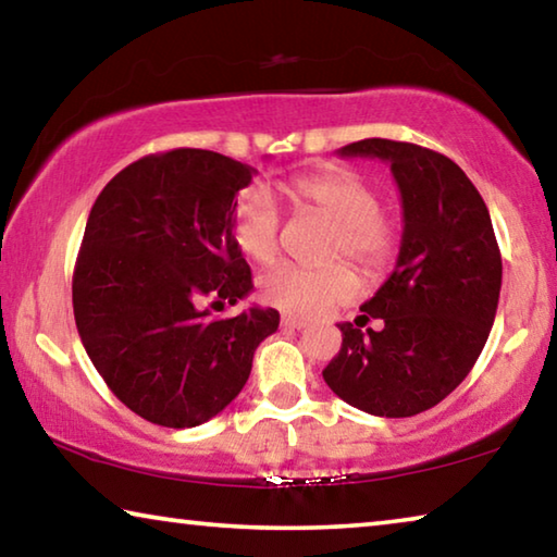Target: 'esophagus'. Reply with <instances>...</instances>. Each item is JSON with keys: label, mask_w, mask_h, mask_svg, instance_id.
<instances>
[{"label": "esophagus", "mask_w": 557, "mask_h": 557, "mask_svg": "<svg viewBox=\"0 0 557 557\" xmlns=\"http://www.w3.org/2000/svg\"><path fill=\"white\" fill-rule=\"evenodd\" d=\"M280 324L285 326V329H305L309 322L307 319H301V317H292V314H285L280 319Z\"/></svg>", "instance_id": "34e87169"}]
</instances>
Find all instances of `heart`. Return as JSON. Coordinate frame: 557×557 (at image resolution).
Masks as SVG:
<instances>
[{
  "label": "heart",
  "instance_id": "b5f03b06",
  "mask_svg": "<svg viewBox=\"0 0 557 557\" xmlns=\"http://www.w3.org/2000/svg\"><path fill=\"white\" fill-rule=\"evenodd\" d=\"M299 209L319 213L336 225L329 256H348L366 270L388 268L398 250V228L381 211V194L369 178L344 166L301 174L287 184ZM282 215L265 188L245 191L233 209V235L238 248L256 262H270L280 250ZM358 280L351 265L301 268L280 262L260 277V295L268 305L289 314H319L326 307L354 297Z\"/></svg>",
  "mask_w": 557,
  "mask_h": 557
}]
</instances>
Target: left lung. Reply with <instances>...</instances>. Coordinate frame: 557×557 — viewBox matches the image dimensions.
Masks as SVG:
<instances>
[{
	"label": "left lung",
	"instance_id": "left-lung-1",
	"mask_svg": "<svg viewBox=\"0 0 557 557\" xmlns=\"http://www.w3.org/2000/svg\"><path fill=\"white\" fill-rule=\"evenodd\" d=\"M342 157L391 164L403 201L398 262L361 312L383 329L338 324L342 348L322 371L338 398L379 418L435 408L467 379L492 332L502 252L476 186L449 157L393 139H361Z\"/></svg>",
	"mask_w": 557,
	"mask_h": 557
}]
</instances>
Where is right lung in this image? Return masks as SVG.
<instances>
[{
    "instance_id": "add662e5",
    "label": "right lung",
    "mask_w": 557,
    "mask_h": 557,
    "mask_svg": "<svg viewBox=\"0 0 557 557\" xmlns=\"http://www.w3.org/2000/svg\"><path fill=\"white\" fill-rule=\"evenodd\" d=\"M256 169L172 149L122 169L92 203L73 270V314L102 381L162 428H196L243 391L277 309L231 319L201 309L252 289L233 235L235 194Z\"/></svg>"
}]
</instances>
